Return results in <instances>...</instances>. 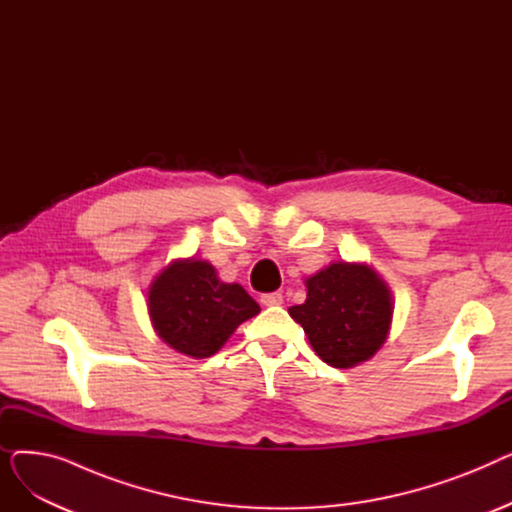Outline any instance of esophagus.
I'll use <instances>...</instances> for the list:
<instances>
[{
  "label": "esophagus",
  "instance_id": "obj_1",
  "mask_svg": "<svg viewBox=\"0 0 512 512\" xmlns=\"http://www.w3.org/2000/svg\"><path fill=\"white\" fill-rule=\"evenodd\" d=\"M261 303L265 307H278V305L284 303V297H282V292H270V294H263Z\"/></svg>",
  "mask_w": 512,
  "mask_h": 512
}]
</instances>
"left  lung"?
Listing matches in <instances>:
<instances>
[{
    "instance_id": "1",
    "label": "left lung",
    "mask_w": 512,
    "mask_h": 512,
    "mask_svg": "<svg viewBox=\"0 0 512 512\" xmlns=\"http://www.w3.org/2000/svg\"><path fill=\"white\" fill-rule=\"evenodd\" d=\"M307 301L288 309L317 357L351 369L384 346L394 315L386 280L367 263L334 261L305 280Z\"/></svg>"
}]
</instances>
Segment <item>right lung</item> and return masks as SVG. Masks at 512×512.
Listing matches in <instances>:
<instances>
[{
	"instance_id": "add662e5",
	"label": "right lung",
	"mask_w": 512,
	"mask_h": 512,
	"mask_svg": "<svg viewBox=\"0 0 512 512\" xmlns=\"http://www.w3.org/2000/svg\"><path fill=\"white\" fill-rule=\"evenodd\" d=\"M155 334L174 351L205 359L261 309L240 284H226L209 261L174 259L147 290Z\"/></svg>"
}]
</instances>
